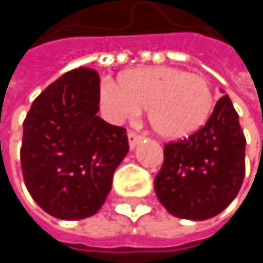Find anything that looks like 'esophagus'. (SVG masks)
Here are the masks:
<instances>
[{"label": "esophagus", "instance_id": "34e87169", "mask_svg": "<svg viewBox=\"0 0 263 263\" xmlns=\"http://www.w3.org/2000/svg\"><path fill=\"white\" fill-rule=\"evenodd\" d=\"M141 138H143V137H141L140 134H137V132H134V131L128 132V140H129V146H131L132 149H134V147L141 141Z\"/></svg>", "mask_w": 263, "mask_h": 263}]
</instances>
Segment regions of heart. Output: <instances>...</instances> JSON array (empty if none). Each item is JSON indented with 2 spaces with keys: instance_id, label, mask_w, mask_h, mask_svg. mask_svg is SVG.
<instances>
[{
  "instance_id": "heart-1",
  "label": "heart",
  "mask_w": 263,
  "mask_h": 263,
  "mask_svg": "<svg viewBox=\"0 0 263 263\" xmlns=\"http://www.w3.org/2000/svg\"><path fill=\"white\" fill-rule=\"evenodd\" d=\"M100 103L111 122L134 120L149 108L157 134L180 140L201 129L215 108V94L205 76L174 67H144L125 73L122 85L105 80Z\"/></svg>"
}]
</instances>
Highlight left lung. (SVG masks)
<instances>
[{
    "instance_id": "8db88e82",
    "label": "left lung",
    "mask_w": 263,
    "mask_h": 263,
    "mask_svg": "<svg viewBox=\"0 0 263 263\" xmlns=\"http://www.w3.org/2000/svg\"><path fill=\"white\" fill-rule=\"evenodd\" d=\"M243 175L245 135L226 94L201 129L164 144V161L154 187L171 215L202 221L221 213L236 198Z\"/></svg>"
}]
</instances>
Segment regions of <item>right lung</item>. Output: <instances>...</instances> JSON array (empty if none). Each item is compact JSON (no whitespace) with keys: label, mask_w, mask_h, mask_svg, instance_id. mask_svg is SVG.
Segmentation results:
<instances>
[{"label":"right lung","mask_w":263,"mask_h":263,"mask_svg":"<svg viewBox=\"0 0 263 263\" xmlns=\"http://www.w3.org/2000/svg\"><path fill=\"white\" fill-rule=\"evenodd\" d=\"M99 103L97 71L80 67L48 85L24 120V183L36 204L54 218L94 215L129 151L126 129L102 120Z\"/></svg>","instance_id":"right-lung-1"}]
</instances>
